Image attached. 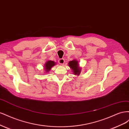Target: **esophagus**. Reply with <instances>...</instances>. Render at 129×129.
Segmentation results:
<instances>
[{"label":"esophagus","instance_id":"34e87169","mask_svg":"<svg viewBox=\"0 0 129 129\" xmlns=\"http://www.w3.org/2000/svg\"><path fill=\"white\" fill-rule=\"evenodd\" d=\"M58 63L61 64V65H63L65 63V60L63 58H61V59H59V60H58Z\"/></svg>","mask_w":129,"mask_h":129}]
</instances>
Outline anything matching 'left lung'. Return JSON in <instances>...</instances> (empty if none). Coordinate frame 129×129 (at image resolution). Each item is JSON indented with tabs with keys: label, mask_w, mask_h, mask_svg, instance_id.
Returning a JSON list of instances; mask_svg holds the SVG:
<instances>
[{
	"label": "left lung",
	"mask_w": 129,
	"mask_h": 129,
	"mask_svg": "<svg viewBox=\"0 0 129 129\" xmlns=\"http://www.w3.org/2000/svg\"><path fill=\"white\" fill-rule=\"evenodd\" d=\"M69 66L72 70L74 75L79 76L81 71V69L79 66L78 61L77 60L74 59L72 61H70L69 63Z\"/></svg>",
	"instance_id": "obj_1"
}]
</instances>
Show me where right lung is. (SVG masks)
I'll list each match as a JSON object with an SVG mask.
<instances>
[{
    "mask_svg": "<svg viewBox=\"0 0 129 129\" xmlns=\"http://www.w3.org/2000/svg\"><path fill=\"white\" fill-rule=\"evenodd\" d=\"M56 63H55V62L54 61L52 60H49L46 62V63L44 64V69H45V72L48 73L50 70H51V68L53 67L54 65H55Z\"/></svg>",
    "mask_w": 129,
    "mask_h": 129,
    "instance_id": "1",
    "label": "right lung"
}]
</instances>
